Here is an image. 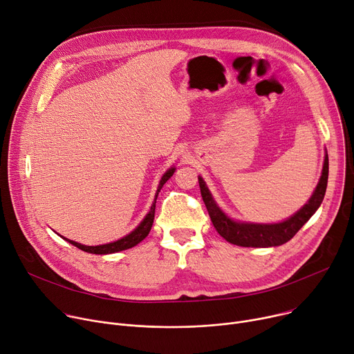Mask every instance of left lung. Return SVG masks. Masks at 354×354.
Masks as SVG:
<instances>
[{
	"instance_id": "obj_1",
	"label": "left lung",
	"mask_w": 354,
	"mask_h": 354,
	"mask_svg": "<svg viewBox=\"0 0 354 354\" xmlns=\"http://www.w3.org/2000/svg\"><path fill=\"white\" fill-rule=\"evenodd\" d=\"M329 177V157L326 154L324 165L322 170V177L315 189L313 196L301 209L293 216L279 224H247V223H235L216 207L214 198L211 197L208 188L201 177H198V184L201 189V197L209 214L212 225L218 234L225 238L228 242L239 247H254V248H266V247H278L288 242L295 234L301 230L310 216L320 207L326 187H328Z\"/></svg>"
}]
</instances>
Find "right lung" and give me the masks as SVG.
<instances>
[{
  "mask_svg": "<svg viewBox=\"0 0 354 354\" xmlns=\"http://www.w3.org/2000/svg\"><path fill=\"white\" fill-rule=\"evenodd\" d=\"M174 170L176 169H170L166 171V174L161 177L160 180V184H158V188H157V194H156V198H154V203L151 204V208L149 211V214L146 215V218L140 223V225L136 228L134 231H131L129 235L123 236L122 239L119 241H115V242H111V243H104V245H97V247H88V245H82V243H77L75 241H71V239H66L68 242H71L72 245H75L76 248L82 250L85 252H89V254H97V255H104V254H113V252H119V251H124V250H129L134 245H138L139 242H142L150 232L151 230V225H153V221H154V209H156V200H157V196L160 193L161 187L166 184V181L174 174Z\"/></svg>",
  "mask_w": 354,
  "mask_h": 354,
  "instance_id": "add662e5",
  "label": "right lung"
}]
</instances>
